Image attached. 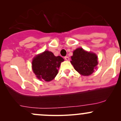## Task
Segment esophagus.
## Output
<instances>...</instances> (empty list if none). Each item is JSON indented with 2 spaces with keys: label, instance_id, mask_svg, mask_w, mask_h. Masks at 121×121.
Segmentation results:
<instances>
[{
  "label": "esophagus",
  "instance_id": "34e87169",
  "mask_svg": "<svg viewBox=\"0 0 121 121\" xmlns=\"http://www.w3.org/2000/svg\"><path fill=\"white\" fill-rule=\"evenodd\" d=\"M64 59H65V60H66V61L69 60V58L68 56H65L64 57Z\"/></svg>",
  "mask_w": 121,
  "mask_h": 121
}]
</instances>
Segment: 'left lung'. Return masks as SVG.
<instances>
[{
  "label": "left lung",
  "mask_w": 121,
  "mask_h": 121,
  "mask_svg": "<svg viewBox=\"0 0 121 121\" xmlns=\"http://www.w3.org/2000/svg\"><path fill=\"white\" fill-rule=\"evenodd\" d=\"M70 62L75 70L82 76L92 74L98 65V57L95 53L87 52L82 48H77L73 52Z\"/></svg>",
  "instance_id": "obj_1"
}]
</instances>
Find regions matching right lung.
Segmentation results:
<instances>
[{
	"label": "right lung",
	"mask_w": 121,
	"mask_h": 121,
	"mask_svg": "<svg viewBox=\"0 0 121 121\" xmlns=\"http://www.w3.org/2000/svg\"><path fill=\"white\" fill-rule=\"evenodd\" d=\"M64 61L61 57L55 56L52 52L46 51L35 57L32 68L37 78L49 82L53 80L59 73L61 63Z\"/></svg>",
	"instance_id": "obj_1"
}]
</instances>
